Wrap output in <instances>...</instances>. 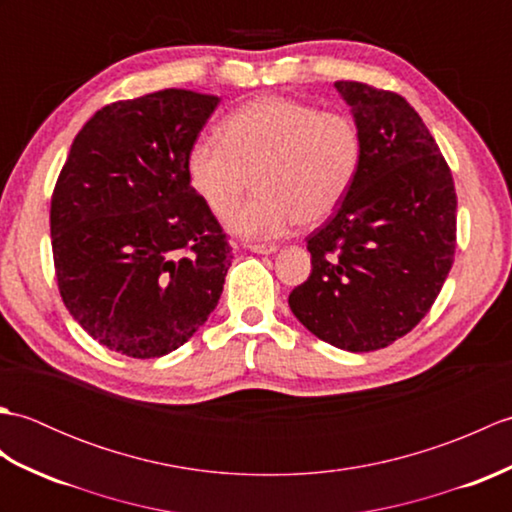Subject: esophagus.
Instances as JSON below:
<instances>
[{"label": "esophagus", "instance_id": "34e87169", "mask_svg": "<svg viewBox=\"0 0 512 512\" xmlns=\"http://www.w3.org/2000/svg\"><path fill=\"white\" fill-rule=\"evenodd\" d=\"M248 250H253L257 255H273L277 253V246L275 244H250Z\"/></svg>", "mask_w": 512, "mask_h": 512}]
</instances>
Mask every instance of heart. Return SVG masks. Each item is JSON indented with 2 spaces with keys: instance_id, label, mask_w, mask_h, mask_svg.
<instances>
[{
  "instance_id": "heart-1",
  "label": "heart",
  "mask_w": 512,
  "mask_h": 512,
  "mask_svg": "<svg viewBox=\"0 0 512 512\" xmlns=\"http://www.w3.org/2000/svg\"><path fill=\"white\" fill-rule=\"evenodd\" d=\"M220 139L195 138L184 173L215 217L230 215L254 178L258 193L228 220L239 237H281L297 222L328 220L363 160V134L350 114L286 96L239 105L220 123Z\"/></svg>"
}]
</instances>
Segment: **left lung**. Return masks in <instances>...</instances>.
I'll use <instances>...</instances> for the list:
<instances>
[{
    "label": "left lung",
    "instance_id": "left-lung-1",
    "mask_svg": "<svg viewBox=\"0 0 512 512\" xmlns=\"http://www.w3.org/2000/svg\"><path fill=\"white\" fill-rule=\"evenodd\" d=\"M363 134V160L339 211L308 237L312 273L292 314L347 352L411 332L440 295L455 253V187L418 112L394 92L336 81Z\"/></svg>",
    "mask_w": 512,
    "mask_h": 512
}]
</instances>
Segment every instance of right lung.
I'll list each match as a JSON object with an SVG mask.
<instances>
[{"mask_svg": "<svg viewBox=\"0 0 512 512\" xmlns=\"http://www.w3.org/2000/svg\"><path fill=\"white\" fill-rule=\"evenodd\" d=\"M217 103L160 90L105 105L76 134L59 173L50 235L61 299L114 352L178 350L220 301L231 246L184 173Z\"/></svg>", "mask_w": 512, "mask_h": 512, "instance_id": "add662e5", "label": "right lung"}]
</instances>
